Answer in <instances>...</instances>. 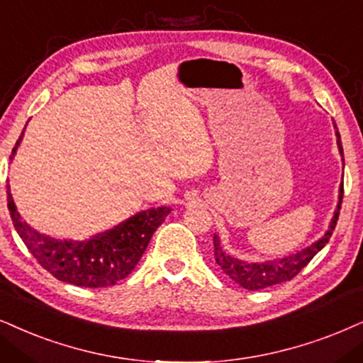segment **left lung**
I'll use <instances>...</instances> for the list:
<instances>
[{"label": "left lung", "mask_w": 363, "mask_h": 363, "mask_svg": "<svg viewBox=\"0 0 363 363\" xmlns=\"http://www.w3.org/2000/svg\"><path fill=\"white\" fill-rule=\"evenodd\" d=\"M337 137H338V140H337L338 150H340V154L343 155L342 142H340V135H338V132H337ZM342 199H343V184L340 187L338 206H337V209H335V214L332 218V223H330L328 231L325 233V235L320 238L318 241H315L313 245L305 247V250L298 251L296 255L286 256V258H281V259L268 261V263H247V261H241L238 258H233V256H229L226 251L221 247L219 238L214 235L216 263H218L219 268H221L229 278L235 279L240 286L246 288V290H251V291L263 290V288L273 286V284H278L283 281H290V279L295 278L296 274L300 273L311 259H313V256L318 253V251L322 250L325 245H327L330 238H332V233L338 221V214H340Z\"/></svg>", "instance_id": "1"}]
</instances>
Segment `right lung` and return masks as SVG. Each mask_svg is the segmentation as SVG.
<instances>
[{
	"label": "right lung",
	"instance_id": "1",
	"mask_svg": "<svg viewBox=\"0 0 363 363\" xmlns=\"http://www.w3.org/2000/svg\"><path fill=\"white\" fill-rule=\"evenodd\" d=\"M20 140L21 137L13 147V155ZM6 192L13 226L35 259L60 281L85 288L112 286L130 274L144 255L154 231L171 213L167 206L152 208L86 241H62L40 235L30 228L16 211L10 186Z\"/></svg>",
	"mask_w": 363,
	"mask_h": 363
}]
</instances>
